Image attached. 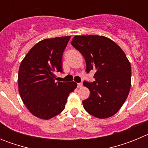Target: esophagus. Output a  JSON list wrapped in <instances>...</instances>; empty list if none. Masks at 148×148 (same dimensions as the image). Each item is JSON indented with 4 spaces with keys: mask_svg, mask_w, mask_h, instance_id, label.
<instances>
[{
    "mask_svg": "<svg viewBox=\"0 0 148 148\" xmlns=\"http://www.w3.org/2000/svg\"><path fill=\"white\" fill-rule=\"evenodd\" d=\"M77 87H79V88H81V87H83V84H82V83H78V84H77Z\"/></svg>",
    "mask_w": 148,
    "mask_h": 148,
    "instance_id": "34e87169",
    "label": "esophagus"
}]
</instances>
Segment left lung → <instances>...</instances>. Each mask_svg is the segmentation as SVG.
<instances>
[{"label":"left lung","mask_w":148,"mask_h":148,"mask_svg":"<svg viewBox=\"0 0 148 148\" xmlns=\"http://www.w3.org/2000/svg\"><path fill=\"white\" fill-rule=\"evenodd\" d=\"M72 46L86 61V73L95 70V82H83L90 90L82 101L87 113L105 119L116 114L125 103L131 86V66L122 49L114 41L100 35H76Z\"/></svg>","instance_id":"obj_1"}]
</instances>
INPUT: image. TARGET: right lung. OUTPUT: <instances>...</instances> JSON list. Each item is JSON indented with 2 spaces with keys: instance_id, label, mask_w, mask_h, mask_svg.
Masks as SVG:
<instances>
[{
  "instance_id": "1",
  "label": "right lung",
  "mask_w": 148,
  "mask_h": 148,
  "mask_svg": "<svg viewBox=\"0 0 148 148\" xmlns=\"http://www.w3.org/2000/svg\"><path fill=\"white\" fill-rule=\"evenodd\" d=\"M70 37L40 40L21 63L19 93L30 113L41 119H49L61 113L70 93L77 87L74 82H56V72L63 73V53Z\"/></svg>"
}]
</instances>
